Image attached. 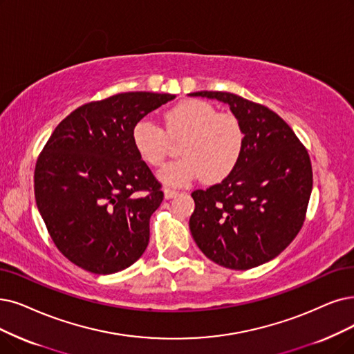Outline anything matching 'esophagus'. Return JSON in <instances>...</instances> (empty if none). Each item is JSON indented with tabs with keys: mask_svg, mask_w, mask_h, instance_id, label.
<instances>
[{
	"mask_svg": "<svg viewBox=\"0 0 354 354\" xmlns=\"http://www.w3.org/2000/svg\"><path fill=\"white\" fill-rule=\"evenodd\" d=\"M177 194H178L177 190H173V189H169V187H165V189H164L165 199H173V197H176Z\"/></svg>",
	"mask_w": 354,
	"mask_h": 354,
	"instance_id": "obj_1",
	"label": "esophagus"
}]
</instances>
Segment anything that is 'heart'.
<instances>
[{
	"mask_svg": "<svg viewBox=\"0 0 354 354\" xmlns=\"http://www.w3.org/2000/svg\"><path fill=\"white\" fill-rule=\"evenodd\" d=\"M132 144L139 160L158 168L171 151V142L183 138L178 152L183 158L165 165L160 178L169 186H185L203 177L218 183L234 173L243 157L245 132L232 113L218 110L203 100H183L162 113V128L149 119L132 128Z\"/></svg>",
	"mask_w": 354,
	"mask_h": 354,
	"instance_id": "obj_1",
	"label": "heart"
}]
</instances>
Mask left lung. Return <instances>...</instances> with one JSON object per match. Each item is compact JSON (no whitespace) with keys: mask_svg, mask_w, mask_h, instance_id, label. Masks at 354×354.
Listing matches in <instances>:
<instances>
[{"mask_svg":"<svg viewBox=\"0 0 354 354\" xmlns=\"http://www.w3.org/2000/svg\"><path fill=\"white\" fill-rule=\"evenodd\" d=\"M226 103L243 123L245 145L234 173L194 190L190 231L207 259L232 270L270 261L301 231L313 192L309 153L268 107L225 91H199Z\"/></svg>","mask_w":354,"mask_h":354,"instance_id":"obj_1","label":"left lung"}]
</instances>
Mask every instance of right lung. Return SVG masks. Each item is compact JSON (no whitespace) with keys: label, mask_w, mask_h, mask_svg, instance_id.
<instances>
[{"label":"right lung","mask_w":354,"mask_h":354,"mask_svg":"<svg viewBox=\"0 0 354 354\" xmlns=\"http://www.w3.org/2000/svg\"><path fill=\"white\" fill-rule=\"evenodd\" d=\"M173 94L120 93L82 104L48 139L35 168V197L64 256L95 274L132 266L149 241L161 183L139 160L133 124Z\"/></svg>","instance_id":"right-lung-1"}]
</instances>
